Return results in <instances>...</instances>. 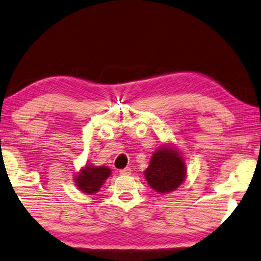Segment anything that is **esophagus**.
I'll list each match as a JSON object with an SVG mask.
<instances>
[{
	"mask_svg": "<svg viewBox=\"0 0 261 261\" xmlns=\"http://www.w3.org/2000/svg\"><path fill=\"white\" fill-rule=\"evenodd\" d=\"M130 173H131L130 167H125V168H123V169H121V171H119V174H122V175H129Z\"/></svg>",
	"mask_w": 261,
	"mask_h": 261,
	"instance_id": "34e87169",
	"label": "esophagus"
}]
</instances>
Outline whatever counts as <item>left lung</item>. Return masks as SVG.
<instances>
[{
	"label": "left lung",
	"mask_w": 261,
	"mask_h": 261,
	"mask_svg": "<svg viewBox=\"0 0 261 261\" xmlns=\"http://www.w3.org/2000/svg\"><path fill=\"white\" fill-rule=\"evenodd\" d=\"M186 176L185 163L177 152L163 147L152 155L145 179L159 193L172 192L182 184Z\"/></svg>",
	"instance_id": "1"
}]
</instances>
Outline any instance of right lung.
Returning <instances> with one entry per match:
<instances>
[{"mask_svg": "<svg viewBox=\"0 0 261 261\" xmlns=\"http://www.w3.org/2000/svg\"><path fill=\"white\" fill-rule=\"evenodd\" d=\"M110 169L106 166H87L80 172V175L76 177L75 182L82 192L93 194L100 190L102 184L110 175Z\"/></svg>", "mask_w": 261, "mask_h": 261, "instance_id": "1", "label": "right lung"}]
</instances>
